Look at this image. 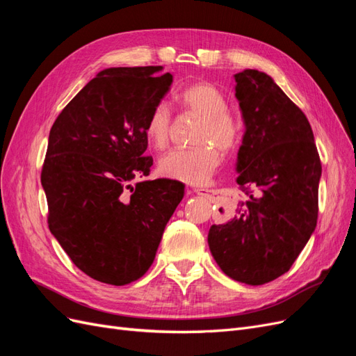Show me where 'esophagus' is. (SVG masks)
Instances as JSON below:
<instances>
[{
    "instance_id": "esophagus-1",
    "label": "esophagus",
    "mask_w": 356,
    "mask_h": 356,
    "mask_svg": "<svg viewBox=\"0 0 356 356\" xmlns=\"http://www.w3.org/2000/svg\"><path fill=\"white\" fill-rule=\"evenodd\" d=\"M193 191H195L197 196H203V197H209V193H211L207 188H193Z\"/></svg>"
}]
</instances>
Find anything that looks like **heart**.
<instances>
[{
	"instance_id": "1",
	"label": "heart",
	"mask_w": 356,
	"mask_h": 356,
	"mask_svg": "<svg viewBox=\"0 0 356 356\" xmlns=\"http://www.w3.org/2000/svg\"><path fill=\"white\" fill-rule=\"evenodd\" d=\"M182 110L200 117L195 141L190 148L170 149L159 160L160 174L191 186H203L220 166V153H227L241 138L239 117L227 110V99L220 89L207 81L188 84L175 96ZM170 111L157 104L145 123V136L154 148H165L169 141Z\"/></svg>"
}]
</instances>
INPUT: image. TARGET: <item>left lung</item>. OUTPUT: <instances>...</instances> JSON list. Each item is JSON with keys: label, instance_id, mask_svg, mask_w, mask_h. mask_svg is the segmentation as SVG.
<instances>
[{"label": "left lung", "instance_id": "left-lung-1", "mask_svg": "<svg viewBox=\"0 0 356 356\" xmlns=\"http://www.w3.org/2000/svg\"><path fill=\"white\" fill-rule=\"evenodd\" d=\"M245 134L238 184L245 199L234 217L213 224L209 250L221 270L248 285L286 273L318 220L321 160L305 113L266 72L234 74Z\"/></svg>", "mask_w": 356, "mask_h": 356}]
</instances>
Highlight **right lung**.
<instances>
[{
  "mask_svg": "<svg viewBox=\"0 0 356 356\" xmlns=\"http://www.w3.org/2000/svg\"><path fill=\"white\" fill-rule=\"evenodd\" d=\"M161 70L101 71L50 129L41 170L49 229L71 261L104 284L126 285L145 275L184 197L179 181L143 179L153 165L144 156L147 118L172 84V74Z\"/></svg>",
  "mask_w": 356,
  "mask_h": 356,
  "instance_id": "1",
  "label": "right lung"
}]
</instances>
